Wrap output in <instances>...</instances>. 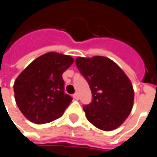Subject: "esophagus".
I'll return each mask as SVG.
<instances>
[{
	"mask_svg": "<svg viewBox=\"0 0 157 157\" xmlns=\"http://www.w3.org/2000/svg\"><path fill=\"white\" fill-rule=\"evenodd\" d=\"M73 98H74V99H75V100H78V99H79L78 93H77V92H75V94L73 95Z\"/></svg>",
	"mask_w": 157,
	"mask_h": 157,
	"instance_id": "34e87169",
	"label": "esophagus"
}]
</instances>
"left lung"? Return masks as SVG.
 Wrapping results in <instances>:
<instances>
[{
  "instance_id": "left-lung-1",
  "label": "left lung",
  "mask_w": 157,
  "mask_h": 157,
  "mask_svg": "<svg viewBox=\"0 0 157 157\" xmlns=\"http://www.w3.org/2000/svg\"><path fill=\"white\" fill-rule=\"evenodd\" d=\"M75 64L92 91V102L83 106L88 121L104 131L119 127L134 103V89L128 76L115 62L103 56L77 57Z\"/></svg>"
}]
</instances>
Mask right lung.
<instances>
[{
	"instance_id": "add662e5",
	"label": "right lung",
	"mask_w": 157,
	"mask_h": 157,
	"mask_svg": "<svg viewBox=\"0 0 157 157\" xmlns=\"http://www.w3.org/2000/svg\"><path fill=\"white\" fill-rule=\"evenodd\" d=\"M69 55L48 52L29 65L14 82L17 105L23 115L37 124L59 118L71 102L65 93L62 74L73 64Z\"/></svg>"
}]
</instances>
